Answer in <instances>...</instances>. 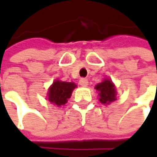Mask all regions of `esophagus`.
Returning a JSON list of instances; mask_svg holds the SVG:
<instances>
[{
	"instance_id": "obj_1",
	"label": "esophagus",
	"mask_w": 157,
	"mask_h": 157,
	"mask_svg": "<svg viewBox=\"0 0 157 157\" xmlns=\"http://www.w3.org/2000/svg\"><path fill=\"white\" fill-rule=\"evenodd\" d=\"M79 84H80L81 86H87V84H88L87 79L81 78L80 79V81H79Z\"/></svg>"
}]
</instances>
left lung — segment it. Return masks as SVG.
I'll list each match as a JSON object with an SVG mask.
<instances>
[{"label": "left lung", "instance_id": "obj_1", "mask_svg": "<svg viewBox=\"0 0 157 157\" xmlns=\"http://www.w3.org/2000/svg\"><path fill=\"white\" fill-rule=\"evenodd\" d=\"M95 89L99 92L100 95V102L102 104H110L111 102H113L116 98V92L113 83L110 80H105L104 82L98 83L95 86Z\"/></svg>", "mask_w": 157, "mask_h": 157}]
</instances>
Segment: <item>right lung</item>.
<instances>
[{"instance_id":"obj_1","label":"right lung","mask_w":157,"mask_h":157,"mask_svg":"<svg viewBox=\"0 0 157 157\" xmlns=\"http://www.w3.org/2000/svg\"><path fill=\"white\" fill-rule=\"evenodd\" d=\"M75 87L76 84L74 82L55 81L49 89L48 100L57 106H62L67 103Z\"/></svg>"}]
</instances>
